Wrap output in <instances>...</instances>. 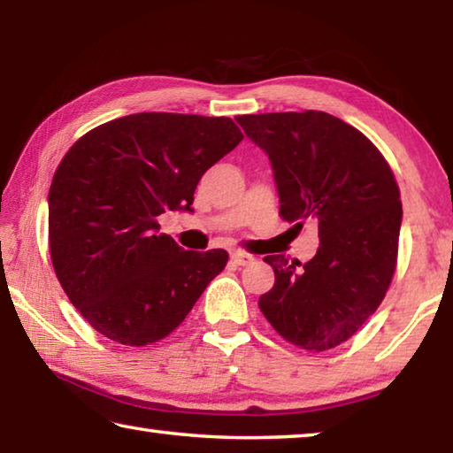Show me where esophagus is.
<instances>
[{
  "mask_svg": "<svg viewBox=\"0 0 453 453\" xmlns=\"http://www.w3.org/2000/svg\"><path fill=\"white\" fill-rule=\"evenodd\" d=\"M229 259H232L234 265H248L254 262V256L248 254V251H232V256H229Z\"/></svg>",
  "mask_w": 453,
  "mask_h": 453,
  "instance_id": "obj_1",
  "label": "esophagus"
}]
</instances>
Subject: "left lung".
<instances>
[{"label": "left lung", "instance_id": "8db88e82", "mask_svg": "<svg viewBox=\"0 0 453 453\" xmlns=\"http://www.w3.org/2000/svg\"><path fill=\"white\" fill-rule=\"evenodd\" d=\"M245 135L270 157L280 216L318 221L319 248L302 270L265 256L273 288L259 310L283 340L326 351L349 340L378 310L397 264L402 202L380 150L326 111L237 116Z\"/></svg>", "mask_w": 453, "mask_h": 453}]
</instances>
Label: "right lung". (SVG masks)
Wrapping results in <instances>:
<instances>
[{"mask_svg":"<svg viewBox=\"0 0 453 453\" xmlns=\"http://www.w3.org/2000/svg\"><path fill=\"white\" fill-rule=\"evenodd\" d=\"M243 140L229 118L143 111L81 135L50 188V254L88 324L142 348L178 327L227 251H186L157 216L191 210L197 181Z\"/></svg>","mask_w":453,"mask_h":453,"instance_id":"obj_1","label":"right lung"}]
</instances>
